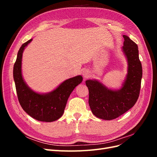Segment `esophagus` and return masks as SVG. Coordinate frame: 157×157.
Returning a JSON list of instances; mask_svg holds the SVG:
<instances>
[{
    "instance_id": "obj_1",
    "label": "esophagus",
    "mask_w": 157,
    "mask_h": 157,
    "mask_svg": "<svg viewBox=\"0 0 157 157\" xmlns=\"http://www.w3.org/2000/svg\"><path fill=\"white\" fill-rule=\"evenodd\" d=\"M82 75H83V77L84 78H88L90 74H89V72L87 70H85L82 72Z\"/></svg>"
}]
</instances>
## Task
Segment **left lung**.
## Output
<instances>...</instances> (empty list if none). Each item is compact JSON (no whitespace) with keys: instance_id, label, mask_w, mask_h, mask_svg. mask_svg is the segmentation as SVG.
I'll use <instances>...</instances> for the list:
<instances>
[{"instance_id":"8db88e82","label":"left lung","mask_w":157,"mask_h":157,"mask_svg":"<svg viewBox=\"0 0 157 157\" xmlns=\"http://www.w3.org/2000/svg\"><path fill=\"white\" fill-rule=\"evenodd\" d=\"M122 50L128 60V74L122 87L112 90L96 80H88L89 105L94 115L104 120L120 117L135 105L139 98L142 78V67L138 47L126 35Z\"/></svg>"}]
</instances>
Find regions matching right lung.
<instances>
[{
	"mask_svg": "<svg viewBox=\"0 0 157 157\" xmlns=\"http://www.w3.org/2000/svg\"><path fill=\"white\" fill-rule=\"evenodd\" d=\"M31 40L21 45L13 65V75L18 100L23 110L35 119L42 122L55 121L62 116L70 94L82 82V77L78 75L66 80L48 94H40L33 91L27 86L21 75L23 52Z\"/></svg>",
	"mask_w": 157,
	"mask_h": 157,
	"instance_id": "right-lung-1",
	"label": "right lung"
}]
</instances>
